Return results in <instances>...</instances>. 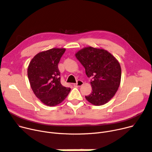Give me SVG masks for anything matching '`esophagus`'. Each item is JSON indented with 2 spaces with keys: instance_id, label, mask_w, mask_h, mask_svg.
<instances>
[{
  "instance_id": "obj_1",
  "label": "esophagus",
  "mask_w": 152,
  "mask_h": 152,
  "mask_svg": "<svg viewBox=\"0 0 152 152\" xmlns=\"http://www.w3.org/2000/svg\"><path fill=\"white\" fill-rule=\"evenodd\" d=\"M83 84V81L81 80H78L76 83L73 84V86L75 87H79V86H81Z\"/></svg>"
}]
</instances>
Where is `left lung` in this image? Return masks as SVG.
Instances as JSON below:
<instances>
[{"instance_id": "left-lung-1", "label": "left lung", "mask_w": 152, "mask_h": 152, "mask_svg": "<svg viewBox=\"0 0 152 152\" xmlns=\"http://www.w3.org/2000/svg\"><path fill=\"white\" fill-rule=\"evenodd\" d=\"M84 67L86 74L91 77L92 92L85 96L95 105H102L114 97L120 86L121 68L116 58L101 48L86 47L75 54Z\"/></svg>"}]
</instances>
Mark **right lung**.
<instances>
[{
    "label": "right lung",
    "mask_w": 152,
    "mask_h": 152,
    "mask_svg": "<svg viewBox=\"0 0 152 152\" xmlns=\"http://www.w3.org/2000/svg\"><path fill=\"white\" fill-rule=\"evenodd\" d=\"M65 48H52L42 51L31 60L27 75L32 91L44 104L55 106L62 102L71 89L60 82L59 63Z\"/></svg>",
    "instance_id": "obj_1"
}]
</instances>
